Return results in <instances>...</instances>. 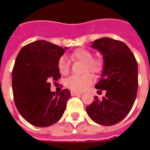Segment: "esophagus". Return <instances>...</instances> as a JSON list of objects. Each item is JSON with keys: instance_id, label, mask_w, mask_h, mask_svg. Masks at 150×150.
<instances>
[{"instance_id": "1", "label": "esophagus", "mask_w": 150, "mask_h": 150, "mask_svg": "<svg viewBox=\"0 0 150 150\" xmlns=\"http://www.w3.org/2000/svg\"><path fill=\"white\" fill-rule=\"evenodd\" d=\"M71 96H78V95H81L82 93H78V92L75 91H71Z\"/></svg>"}]
</instances>
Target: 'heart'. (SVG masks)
Returning <instances> with one entry per match:
<instances>
[{
  "mask_svg": "<svg viewBox=\"0 0 150 150\" xmlns=\"http://www.w3.org/2000/svg\"><path fill=\"white\" fill-rule=\"evenodd\" d=\"M71 57L85 62V71H89L94 74H98L103 69V62L97 58H93V54L89 50L79 48L71 54ZM57 68L61 74L66 75L69 71V63L67 57L62 56L57 62ZM93 82L91 74L86 73L82 75H71L65 81V86L72 91L82 92L86 90Z\"/></svg>",
  "mask_w": 150,
  "mask_h": 150,
  "instance_id": "heart-1",
  "label": "heart"
}]
</instances>
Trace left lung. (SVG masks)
Returning a JSON list of instances; mask_svg holds the SVG:
<instances>
[{"mask_svg": "<svg viewBox=\"0 0 150 150\" xmlns=\"http://www.w3.org/2000/svg\"><path fill=\"white\" fill-rule=\"evenodd\" d=\"M91 47L99 50L103 57L102 77L95 87L106 90V94L102 100L95 96L86 112L94 122L113 125L127 116L135 103L138 91L137 61L125 43L114 39L96 40Z\"/></svg>", "mask_w": 150, "mask_h": 150, "instance_id": "obj_1", "label": "left lung"}]
</instances>
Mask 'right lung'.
Here are the masks:
<instances>
[{
  "mask_svg": "<svg viewBox=\"0 0 150 150\" xmlns=\"http://www.w3.org/2000/svg\"><path fill=\"white\" fill-rule=\"evenodd\" d=\"M65 49L38 40L20 50L12 70V91L15 106L22 117L37 127H48L58 121L71 96L68 89L50 91V79L61 74L57 62Z\"/></svg>",
  "mask_w": 150,
  "mask_h": 150,
  "instance_id": "1",
  "label": "right lung"
}]
</instances>
